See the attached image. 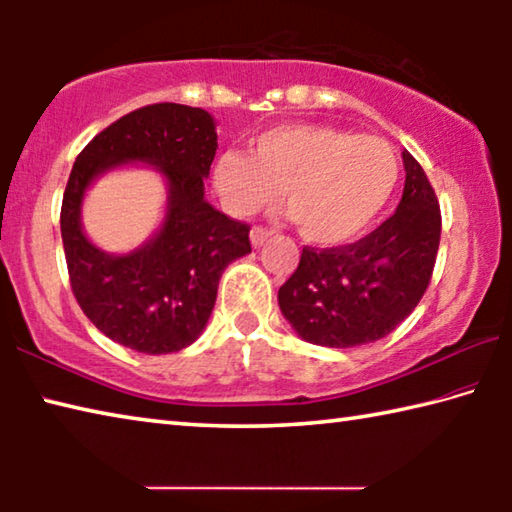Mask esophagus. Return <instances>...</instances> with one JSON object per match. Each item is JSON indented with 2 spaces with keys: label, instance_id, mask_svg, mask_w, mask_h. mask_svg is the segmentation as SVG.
<instances>
[{
  "label": "esophagus",
  "instance_id": "34e87169",
  "mask_svg": "<svg viewBox=\"0 0 512 512\" xmlns=\"http://www.w3.org/2000/svg\"><path fill=\"white\" fill-rule=\"evenodd\" d=\"M271 235H273V230H268V228H253L250 230V244H253L255 248L264 246L266 241L271 239Z\"/></svg>",
  "mask_w": 512,
  "mask_h": 512
}]
</instances>
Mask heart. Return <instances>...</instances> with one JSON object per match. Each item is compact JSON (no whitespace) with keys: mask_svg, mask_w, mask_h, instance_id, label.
<instances>
[{"mask_svg":"<svg viewBox=\"0 0 512 512\" xmlns=\"http://www.w3.org/2000/svg\"><path fill=\"white\" fill-rule=\"evenodd\" d=\"M400 180L395 149L379 137L318 124L264 131L250 153L216 158L212 183L232 214L246 216L282 201L300 235L316 246L348 244L379 219Z\"/></svg>","mask_w":512,"mask_h":512,"instance_id":"b5f03b06","label":"heart"}]
</instances>
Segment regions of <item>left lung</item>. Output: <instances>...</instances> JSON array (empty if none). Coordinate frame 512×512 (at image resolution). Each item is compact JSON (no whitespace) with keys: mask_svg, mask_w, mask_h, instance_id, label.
<instances>
[{"mask_svg":"<svg viewBox=\"0 0 512 512\" xmlns=\"http://www.w3.org/2000/svg\"><path fill=\"white\" fill-rule=\"evenodd\" d=\"M395 214L359 241L302 248L300 264L277 291L298 336L325 348L384 339L418 307L440 244V205L427 173L409 151Z\"/></svg>","mask_w":512,"mask_h":512,"instance_id":"8db88e82","label":"left lung"}]
</instances>
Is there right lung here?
<instances>
[{
	"label": "right lung",
	"mask_w": 512,
	"mask_h": 512,
	"mask_svg": "<svg viewBox=\"0 0 512 512\" xmlns=\"http://www.w3.org/2000/svg\"><path fill=\"white\" fill-rule=\"evenodd\" d=\"M216 146L210 112L153 103L110 124L74 162L60 207L69 282L92 325L124 348L169 354L192 345L210 320L225 266L250 253V225L205 201ZM128 161L163 173L168 214L146 245L110 256L84 237L80 205L94 177Z\"/></svg>",
	"instance_id": "right-lung-1"
}]
</instances>
